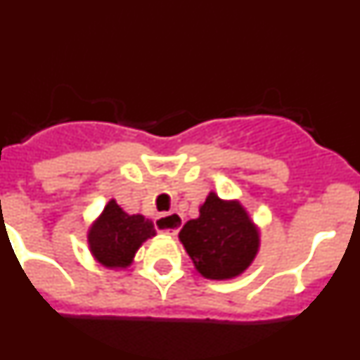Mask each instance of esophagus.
<instances>
[{"label": "esophagus", "instance_id": "1", "mask_svg": "<svg viewBox=\"0 0 360 360\" xmlns=\"http://www.w3.org/2000/svg\"><path fill=\"white\" fill-rule=\"evenodd\" d=\"M184 218L178 212H167V214H160L155 219V227L162 234H167V236H176L178 231L182 229Z\"/></svg>", "mask_w": 360, "mask_h": 360}]
</instances>
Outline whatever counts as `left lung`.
Returning <instances> with one entry per match:
<instances>
[{
    "label": "left lung",
    "instance_id": "obj_1",
    "mask_svg": "<svg viewBox=\"0 0 360 360\" xmlns=\"http://www.w3.org/2000/svg\"><path fill=\"white\" fill-rule=\"evenodd\" d=\"M184 249L203 278L224 281L249 269L259 250V229L238 200L209 193L200 216L178 234Z\"/></svg>",
    "mask_w": 360,
    "mask_h": 360
}]
</instances>
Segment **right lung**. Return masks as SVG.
<instances>
[{
  "label": "right lung",
  "instance_id": "add662e5",
  "mask_svg": "<svg viewBox=\"0 0 360 360\" xmlns=\"http://www.w3.org/2000/svg\"><path fill=\"white\" fill-rule=\"evenodd\" d=\"M153 236H157V231L151 219L128 214L115 200H110L88 229V247L95 262L106 269H128L136 250Z\"/></svg>",
  "mask_w": 360,
  "mask_h": 360
}]
</instances>
